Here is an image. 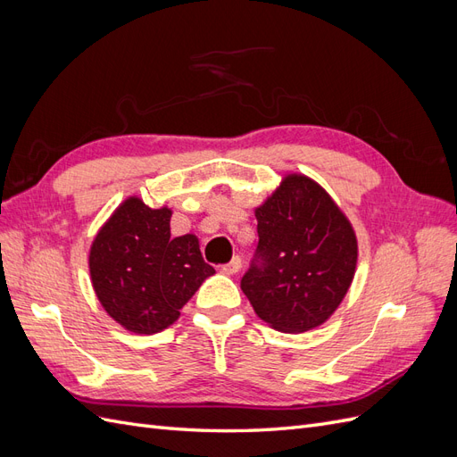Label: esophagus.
Listing matches in <instances>:
<instances>
[{"label":"esophagus","mask_w":457,"mask_h":457,"mask_svg":"<svg viewBox=\"0 0 457 457\" xmlns=\"http://www.w3.org/2000/svg\"><path fill=\"white\" fill-rule=\"evenodd\" d=\"M223 270H225L227 274H238V272L242 270V259L237 255V257H234V259L228 262V265L223 267Z\"/></svg>","instance_id":"esophagus-1"}]
</instances>
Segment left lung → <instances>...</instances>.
I'll return each mask as SVG.
<instances>
[{
    "label": "left lung",
    "instance_id": "1",
    "mask_svg": "<svg viewBox=\"0 0 457 457\" xmlns=\"http://www.w3.org/2000/svg\"><path fill=\"white\" fill-rule=\"evenodd\" d=\"M261 265L244 274L242 292L255 314L286 334L322 326L353 284L356 232L326 188L286 173L255 207Z\"/></svg>",
    "mask_w": 457,
    "mask_h": 457
}]
</instances>
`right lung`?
I'll return each mask as SVG.
<instances>
[{"instance_id":"1","label":"right lung","mask_w":457,"mask_h":457,"mask_svg":"<svg viewBox=\"0 0 457 457\" xmlns=\"http://www.w3.org/2000/svg\"><path fill=\"white\" fill-rule=\"evenodd\" d=\"M171 207L123 200L96 232L89 274L106 314L133 334L152 336L181 316L187 301L215 274L196 234L171 237Z\"/></svg>"}]
</instances>
